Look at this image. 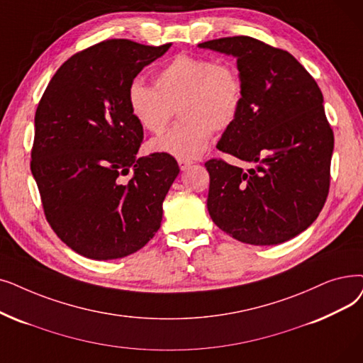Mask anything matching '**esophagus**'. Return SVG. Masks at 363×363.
<instances>
[{"label":"esophagus","mask_w":363,"mask_h":363,"mask_svg":"<svg viewBox=\"0 0 363 363\" xmlns=\"http://www.w3.org/2000/svg\"><path fill=\"white\" fill-rule=\"evenodd\" d=\"M178 164H179L181 170H185V169H188V167H190V166L193 164V162L185 160V159H178Z\"/></svg>","instance_id":"1"}]
</instances>
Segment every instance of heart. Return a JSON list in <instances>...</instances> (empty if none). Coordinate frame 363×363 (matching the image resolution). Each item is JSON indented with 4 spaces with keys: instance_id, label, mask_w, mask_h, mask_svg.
Here are the masks:
<instances>
[{
    "instance_id": "obj_1",
    "label": "heart",
    "mask_w": 363,
    "mask_h": 363,
    "mask_svg": "<svg viewBox=\"0 0 363 363\" xmlns=\"http://www.w3.org/2000/svg\"><path fill=\"white\" fill-rule=\"evenodd\" d=\"M129 106L136 121L151 133H162L178 108L182 118L157 138L152 148L179 159H196L206 151L212 132L223 133L238 121L243 105V82L228 62L181 53L155 74V86L135 80Z\"/></svg>"
}]
</instances>
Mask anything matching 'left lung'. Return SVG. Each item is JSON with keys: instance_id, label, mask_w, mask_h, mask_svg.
<instances>
[{"instance_id": "left-lung-1", "label": "left lung", "mask_w": 363, "mask_h": 363, "mask_svg": "<svg viewBox=\"0 0 363 363\" xmlns=\"http://www.w3.org/2000/svg\"><path fill=\"white\" fill-rule=\"evenodd\" d=\"M238 57L242 111L218 150L257 163L247 172L211 159L208 211L233 239L269 246L291 240L319 216L329 193L334 132L323 94L286 50L247 35L199 44Z\"/></svg>"}]
</instances>
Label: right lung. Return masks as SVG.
<instances>
[{
	"label": "right lung",
	"mask_w": 363,
	"mask_h": 363,
	"mask_svg": "<svg viewBox=\"0 0 363 363\" xmlns=\"http://www.w3.org/2000/svg\"><path fill=\"white\" fill-rule=\"evenodd\" d=\"M169 47L123 38L90 45L62 64L38 102L30 172L47 223L86 258L128 257L160 228L179 166L167 152L138 159L144 128L128 94Z\"/></svg>",
	"instance_id": "1"
}]
</instances>
